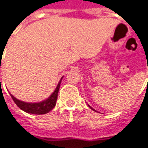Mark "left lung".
<instances>
[{
	"mask_svg": "<svg viewBox=\"0 0 148 148\" xmlns=\"http://www.w3.org/2000/svg\"><path fill=\"white\" fill-rule=\"evenodd\" d=\"M88 106H89V105H88ZM89 107H90V108H91L92 110H93V111H95V110H94V109H93V108H92V107H90V106H89Z\"/></svg>",
	"mask_w": 148,
	"mask_h": 148,
	"instance_id": "obj_1",
	"label": "left lung"
}]
</instances>
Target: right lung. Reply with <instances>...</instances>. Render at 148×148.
I'll return each mask as SVG.
<instances>
[{
	"mask_svg": "<svg viewBox=\"0 0 148 148\" xmlns=\"http://www.w3.org/2000/svg\"><path fill=\"white\" fill-rule=\"evenodd\" d=\"M62 79L60 80L58 85L55 89V91L52 92V94L45 101H42L41 102H36V103H30V102H25L16 99L15 97H13L11 94V97L13 101H15V103L16 104V106L21 109L22 111L26 112L27 113H32V114H36V115H41L48 113L49 112H51L53 107L56 106V99H57V95L59 92V88L61 85V82Z\"/></svg>",
	"mask_w": 148,
	"mask_h": 148,
	"instance_id": "1",
	"label": "right lung"
}]
</instances>
